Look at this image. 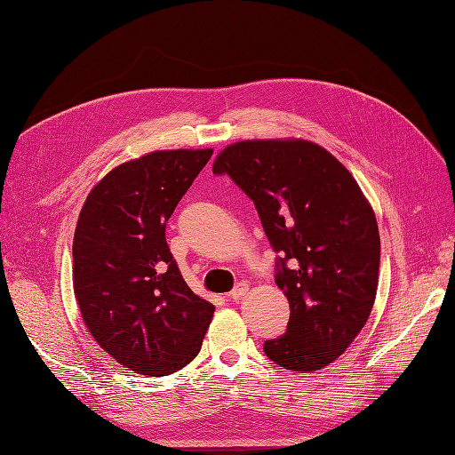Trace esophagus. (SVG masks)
I'll return each instance as SVG.
<instances>
[{
  "label": "esophagus",
  "mask_w": 455,
  "mask_h": 455,
  "mask_svg": "<svg viewBox=\"0 0 455 455\" xmlns=\"http://www.w3.org/2000/svg\"><path fill=\"white\" fill-rule=\"evenodd\" d=\"M246 291H248V284H244V282H239V284L235 286L226 297H228V301H237V299H241V297H243Z\"/></svg>",
  "instance_id": "34e87169"
}]
</instances>
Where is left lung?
I'll use <instances>...</instances> for the list:
<instances>
[{"mask_svg":"<svg viewBox=\"0 0 455 455\" xmlns=\"http://www.w3.org/2000/svg\"><path fill=\"white\" fill-rule=\"evenodd\" d=\"M214 175L254 201L276 256L275 282L290 301L286 333L263 342L288 371L323 369L365 325L379 286L380 235L357 182L308 140H241Z\"/></svg>","mask_w":455,"mask_h":455,"instance_id":"left-lung-1","label":"left lung"}]
</instances>
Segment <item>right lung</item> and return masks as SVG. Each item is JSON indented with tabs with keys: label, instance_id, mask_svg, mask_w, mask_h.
Returning a JSON list of instances; mask_svg holds the SVG:
<instances>
[{
	"label": "right lung",
	"instance_id": "right-lung-1",
	"mask_svg": "<svg viewBox=\"0 0 455 455\" xmlns=\"http://www.w3.org/2000/svg\"><path fill=\"white\" fill-rule=\"evenodd\" d=\"M212 150H158L115 167L90 192L73 237L83 320L118 363L167 377L199 354L214 307L184 282L165 226Z\"/></svg>",
	"mask_w": 455,
	"mask_h": 455
}]
</instances>
